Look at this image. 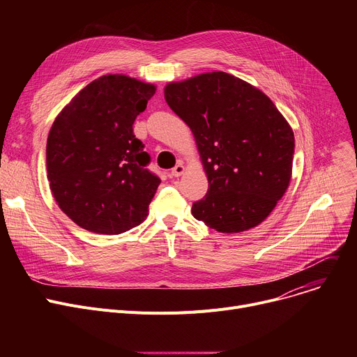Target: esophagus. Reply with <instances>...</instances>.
I'll return each mask as SVG.
<instances>
[{"mask_svg":"<svg viewBox=\"0 0 357 357\" xmlns=\"http://www.w3.org/2000/svg\"><path fill=\"white\" fill-rule=\"evenodd\" d=\"M183 172H185V166H183L182 163H178V165L172 169V171H171V175H172L174 178H178V176H181Z\"/></svg>","mask_w":357,"mask_h":357,"instance_id":"obj_1","label":"esophagus"}]
</instances>
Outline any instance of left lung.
Segmentation results:
<instances>
[{"label":"left lung","instance_id":"obj_1","mask_svg":"<svg viewBox=\"0 0 357 357\" xmlns=\"http://www.w3.org/2000/svg\"><path fill=\"white\" fill-rule=\"evenodd\" d=\"M165 100L191 128L208 191L192 215L220 233L253 229L287 192L295 139L268 96L226 72L165 86Z\"/></svg>","mask_w":357,"mask_h":357}]
</instances>
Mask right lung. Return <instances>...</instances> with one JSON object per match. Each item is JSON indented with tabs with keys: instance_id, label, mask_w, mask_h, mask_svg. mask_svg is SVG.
<instances>
[{
	"instance_id": "add662e5",
	"label": "right lung",
	"mask_w": 357,
	"mask_h": 357,
	"mask_svg": "<svg viewBox=\"0 0 357 357\" xmlns=\"http://www.w3.org/2000/svg\"><path fill=\"white\" fill-rule=\"evenodd\" d=\"M156 86L126 75L88 84L59 112L46 146L47 179L59 208L79 227L120 234L147 217L160 179L133 124Z\"/></svg>"
}]
</instances>
